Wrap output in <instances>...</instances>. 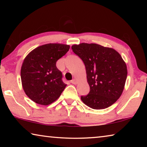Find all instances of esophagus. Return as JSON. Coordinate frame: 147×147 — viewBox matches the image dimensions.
I'll return each instance as SVG.
<instances>
[{
  "label": "esophagus",
  "mask_w": 147,
  "mask_h": 147,
  "mask_svg": "<svg viewBox=\"0 0 147 147\" xmlns=\"http://www.w3.org/2000/svg\"><path fill=\"white\" fill-rule=\"evenodd\" d=\"M71 83H72L73 84H76V79H73L71 81Z\"/></svg>",
  "instance_id": "1"
}]
</instances>
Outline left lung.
Listing matches in <instances>:
<instances>
[{"mask_svg":"<svg viewBox=\"0 0 147 147\" xmlns=\"http://www.w3.org/2000/svg\"><path fill=\"white\" fill-rule=\"evenodd\" d=\"M83 61L90 91L81 96L91 108H108L120 97L127 78V67L118 52L95 43H82L71 47Z\"/></svg>","mask_w":147,"mask_h":147,"instance_id":"obj_1","label":"left lung"}]
</instances>
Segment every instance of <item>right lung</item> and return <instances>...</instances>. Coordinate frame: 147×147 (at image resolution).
I'll list each match as a JSON object with an SVG mask.
<instances>
[{"label": "right lung", "mask_w": 147, "mask_h": 147, "mask_svg": "<svg viewBox=\"0 0 147 147\" xmlns=\"http://www.w3.org/2000/svg\"><path fill=\"white\" fill-rule=\"evenodd\" d=\"M69 48L67 45L45 44L34 49L24 58L21 70L22 86L34 102L47 106L61 95L67 85L56 63Z\"/></svg>", "instance_id": "obj_1"}]
</instances>
